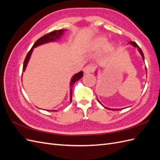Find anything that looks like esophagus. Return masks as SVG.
Returning <instances> with one entry per match:
<instances>
[{
    "label": "esophagus",
    "mask_w": 160,
    "mask_h": 160,
    "mask_svg": "<svg viewBox=\"0 0 160 160\" xmlns=\"http://www.w3.org/2000/svg\"><path fill=\"white\" fill-rule=\"evenodd\" d=\"M93 68L91 65H87L84 67V69H83L84 73H85V74L90 73V72L93 71Z\"/></svg>",
    "instance_id": "obj_1"
}]
</instances>
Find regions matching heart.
Here are the masks:
<instances>
[{
	"label": "heart",
	"instance_id": "b5f03b06",
	"mask_svg": "<svg viewBox=\"0 0 160 160\" xmlns=\"http://www.w3.org/2000/svg\"><path fill=\"white\" fill-rule=\"evenodd\" d=\"M108 38L105 35H99L94 38L89 44L86 46L85 49L92 51H97L103 48L102 55L107 56L112 52L115 49L116 45L114 42H108Z\"/></svg>",
	"mask_w": 160,
	"mask_h": 160
}]
</instances>
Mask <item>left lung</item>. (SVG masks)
<instances>
[{
  "label": "left lung",
  "instance_id": "8db88e82",
  "mask_svg": "<svg viewBox=\"0 0 160 160\" xmlns=\"http://www.w3.org/2000/svg\"><path fill=\"white\" fill-rule=\"evenodd\" d=\"M129 45H132L133 47H135V48H137L138 49V51L139 52V53H140V55H142V59H143V61H144V55H143V52H142V49H140V47L137 45V43L136 42H133V41H131V42H129ZM146 70L147 71V69H146ZM97 72H98V70H96V71H95V73L97 74ZM97 99H98V98H97ZM98 101H99V103H100V104L101 105H103L102 104H101V103L100 102V101H99V99H98ZM103 107L105 108H106V109H109V110H113V111H117V110H120V109H111V108H107V107H105V106H103Z\"/></svg>",
  "mask_w": 160,
  "mask_h": 160
}]
</instances>
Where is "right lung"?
Returning a JSON list of instances; mask_svg holds the SVG:
<instances>
[{"instance_id":"obj_1","label":"right lung","mask_w":160,"mask_h":160,"mask_svg":"<svg viewBox=\"0 0 160 160\" xmlns=\"http://www.w3.org/2000/svg\"><path fill=\"white\" fill-rule=\"evenodd\" d=\"M65 29H61V30H57V31H54L51 32H49L47 34V35L41 37L40 38L34 43L33 46L32 47V48L31 49V50L29 51L27 53V55L26 56V58L25 59V61H24L23 63V67H22V71L24 72L26 69V67L27 66V64L28 62V61H29L31 56L32 52L33 51V49L36 48L38 46H40L41 45L45 44V43H48V42H54L56 41L57 40H59L61 38V37L62 36V35L64 34V32L65 31ZM83 71H80L77 73L75 74L72 77V78L71 79L70 81V103H71L72 101V86H73L74 83H75L76 81H79L82 77H83ZM48 111V110H47ZM57 111V110H49V111Z\"/></svg>"}]
</instances>
